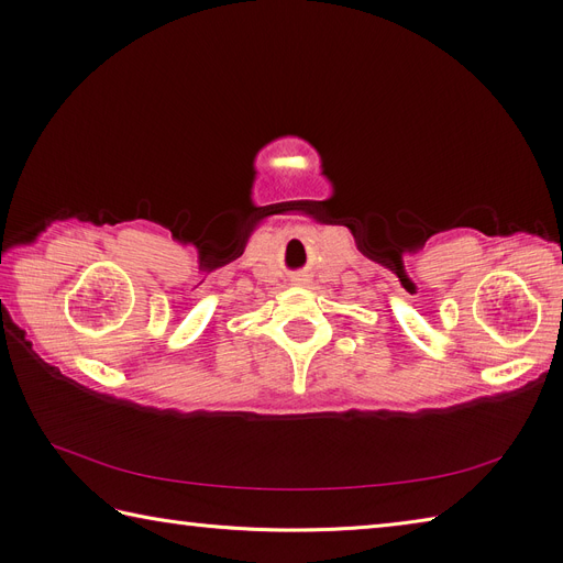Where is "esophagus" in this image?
Here are the masks:
<instances>
[{
  "instance_id": "34e87169",
  "label": "esophagus",
  "mask_w": 563,
  "mask_h": 563,
  "mask_svg": "<svg viewBox=\"0 0 563 563\" xmlns=\"http://www.w3.org/2000/svg\"><path fill=\"white\" fill-rule=\"evenodd\" d=\"M305 282H308V279H305V275H298V277H296V284H305Z\"/></svg>"
}]
</instances>
